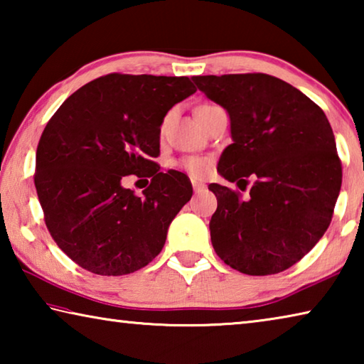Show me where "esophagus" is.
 <instances>
[{
	"label": "esophagus",
	"mask_w": 364,
	"mask_h": 364,
	"mask_svg": "<svg viewBox=\"0 0 364 364\" xmlns=\"http://www.w3.org/2000/svg\"><path fill=\"white\" fill-rule=\"evenodd\" d=\"M191 183H193V189L196 191V193H199V191L205 189V183H202V181H199V180H193Z\"/></svg>",
	"instance_id": "34e87169"
}]
</instances>
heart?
Segmentation results:
<instances>
[{
  "mask_svg": "<svg viewBox=\"0 0 364 364\" xmlns=\"http://www.w3.org/2000/svg\"><path fill=\"white\" fill-rule=\"evenodd\" d=\"M205 107V106H202ZM200 109V107H199ZM183 168L188 171L189 175H193L194 178H202L205 176L208 171H210V160L200 156H193L183 160Z\"/></svg>",
  "mask_w": 364,
  "mask_h": 364,
  "instance_id": "obj_1",
  "label": "heart"
}]
</instances>
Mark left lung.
Masks as SVG:
<instances>
[{
	"label": "left lung",
	"mask_w": 364,
	"mask_h": 364,
	"mask_svg": "<svg viewBox=\"0 0 364 364\" xmlns=\"http://www.w3.org/2000/svg\"><path fill=\"white\" fill-rule=\"evenodd\" d=\"M230 115L231 139L218 171L247 199L212 183L217 255L250 276L281 273L323 237L342 186V165L326 114L310 97L267 73L193 77Z\"/></svg>",
	"instance_id": "left-lung-1"
}]
</instances>
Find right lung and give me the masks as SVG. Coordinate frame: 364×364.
Instances as JSON below:
<instances>
[{
    "label": "right lung",
    "mask_w": 364,
    "mask_h": 364,
    "mask_svg": "<svg viewBox=\"0 0 364 364\" xmlns=\"http://www.w3.org/2000/svg\"><path fill=\"white\" fill-rule=\"evenodd\" d=\"M194 93L188 77L109 73L67 97L48 122L35 188L49 232L78 267L122 276L160 254L193 186L152 159L164 117ZM128 174L151 178L143 198L122 188Z\"/></svg>",
    "instance_id": "add662e5"
}]
</instances>
